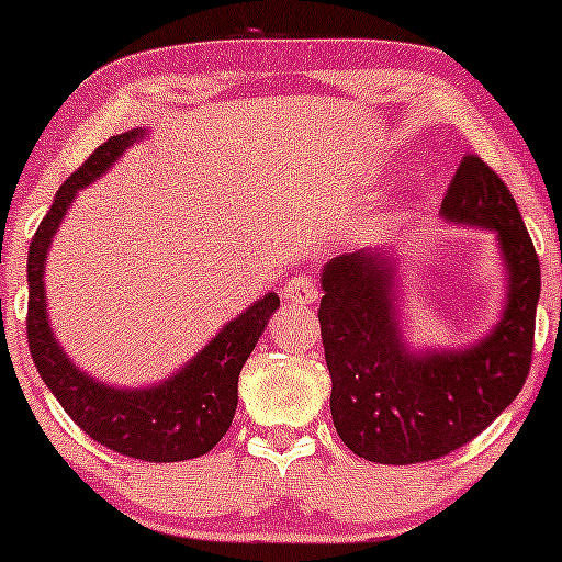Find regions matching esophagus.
<instances>
[{
	"label": "esophagus",
	"instance_id": "34e87169",
	"mask_svg": "<svg viewBox=\"0 0 562 562\" xmlns=\"http://www.w3.org/2000/svg\"><path fill=\"white\" fill-rule=\"evenodd\" d=\"M285 299L293 303H301V306H308V303L319 301V288L314 285L312 277L295 274L285 282Z\"/></svg>",
	"mask_w": 562,
	"mask_h": 562
}]
</instances>
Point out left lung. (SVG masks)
<instances>
[{"label": "left lung", "mask_w": 562, "mask_h": 562, "mask_svg": "<svg viewBox=\"0 0 562 562\" xmlns=\"http://www.w3.org/2000/svg\"><path fill=\"white\" fill-rule=\"evenodd\" d=\"M441 216L496 232L505 259V312L479 344L420 353L404 346L389 250L344 254L322 272L335 430L353 454L380 465L430 462L465 447L513 404L531 370L541 272L507 184L479 156H465Z\"/></svg>", "instance_id": "obj_1"}]
</instances>
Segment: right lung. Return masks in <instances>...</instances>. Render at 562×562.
Returning <instances> with one entry per match:
<instances>
[{"label": "right lung", "instance_id": "right-lung-1", "mask_svg": "<svg viewBox=\"0 0 562 562\" xmlns=\"http://www.w3.org/2000/svg\"><path fill=\"white\" fill-rule=\"evenodd\" d=\"M145 137V128L115 134L63 182L53 209L38 224L29 248V348L47 389L89 438L102 447L145 462H184L203 457L222 441L237 409V378L280 299L267 293L240 317L222 327L177 375L150 389H113L81 372L55 340L44 293V261L76 192L92 184Z\"/></svg>", "mask_w": 562, "mask_h": 562}]
</instances>
